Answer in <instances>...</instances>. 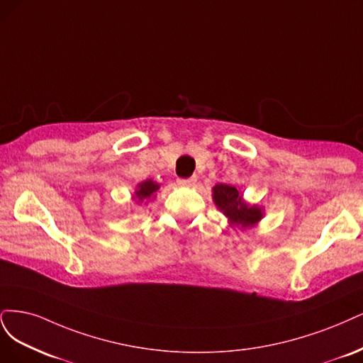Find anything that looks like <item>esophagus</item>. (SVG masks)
Wrapping results in <instances>:
<instances>
[{
  "label": "esophagus",
  "instance_id": "34e87169",
  "mask_svg": "<svg viewBox=\"0 0 363 363\" xmlns=\"http://www.w3.org/2000/svg\"><path fill=\"white\" fill-rule=\"evenodd\" d=\"M196 181L197 179L193 177V178H186V179H178V184L181 186H193L196 184Z\"/></svg>",
  "mask_w": 363,
  "mask_h": 363
}]
</instances>
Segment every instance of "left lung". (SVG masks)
<instances>
[{"label": "left lung", "mask_w": 363, "mask_h": 363, "mask_svg": "<svg viewBox=\"0 0 363 363\" xmlns=\"http://www.w3.org/2000/svg\"><path fill=\"white\" fill-rule=\"evenodd\" d=\"M213 193L216 205L220 211H223L232 225H241V228H247L253 226L256 221L261 220V209L255 205H245L235 186L218 184L213 189Z\"/></svg>", "instance_id": "1"}]
</instances>
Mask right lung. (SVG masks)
<instances>
[{
  "instance_id": "add662e5",
  "label": "right lung",
  "mask_w": 363,
  "mask_h": 363,
  "mask_svg": "<svg viewBox=\"0 0 363 363\" xmlns=\"http://www.w3.org/2000/svg\"><path fill=\"white\" fill-rule=\"evenodd\" d=\"M158 189H160V185L155 184L154 181H145L138 185V190L135 191V196L140 199V201H145V199H149Z\"/></svg>"
}]
</instances>
